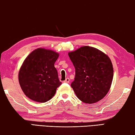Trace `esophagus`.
I'll return each mask as SVG.
<instances>
[{"instance_id": "esophagus-1", "label": "esophagus", "mask_w": 135, "mask_h": 135, "mask_svg": "<svg viewBox=\"0 0 135 135\" xmlns=\"http://www.w3.org/2000/svg\"><path fill=\"white\" fill-rule=\"evenodd\" d=\"M70 82V79L69 78H66V79L64 81V83H68Z\"/></svg>"}]
</instances>
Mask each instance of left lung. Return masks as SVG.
<instances>
[{
  "label": "left lung",
  "instance_id": "obj_1",
  "mask_svg": "<svg viewBox=\"0 0 135 135\" xmlns=\"http://www.w3.org/2000/svg\"><path fill=\"white\" fill-rule=\"evenodd\" d=\"M76 70L71 86L77 97L86 104L95 103L108 92L113 79L111 59L93 47L82 46L68 53Z\"/></svg>",
  "mask_w": 135,
  "mask_h": 135
}]
</instances>
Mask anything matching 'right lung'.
<instances>
[{"mask_svg":"<svg viewBox=\"0 0 135 135\" xmlns=\"http://www.w3.org/2000/svg\"><path fill=\"white\" fill-rule=\"evenodd\" d=\"M59 54L38 48L30 54L20 68L18 80L27 97L36 102H46L54 97L59 81L54 64Z\"/></svg>","mask_w":135,"mask_h":135,"instance_id":"1","label":"right lung"}]
</instances>
